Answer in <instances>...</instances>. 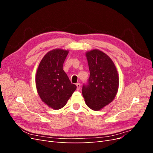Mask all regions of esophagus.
Segmentation results:
<instances>
[{
	"label": "esophagus",
	"instance_id": "1",
	"mask_svg": "<svg viewBox=\"0 0 153 153\" xmlns=\"http://www.w3.org/2000/svg\"><path fill=\"white\" fill-rule=\"evenodd\" d=\"M76 85L77 87V90H80V83H77Z\"/></svg>",
	"mask_w": 153,
	"mask_h": 153
}]
</instances>
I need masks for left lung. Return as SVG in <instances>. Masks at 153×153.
I'll use <instances>...</instances> for the list:
<instances>
[{"label":"left lung","mask_w":153,"mask_h":153,"mask_svg":"<svg viewBox=\"0 0 153 153\" xmlns=\"http://www.w3.org/2000/svg\"><path fill=\"white\" fill-rule=\"evenodd\" d=\"M85 56L90 76L88 85L82 87V95L88 107L98 111L114 100L119 89V75L112 60L102 51L91 50Z\"/></svg>","instance_id":"1"}]
</instances>
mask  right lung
Listing matches in <instances>:
<instances>
[{"mask_svg":"<svg viewBox=\"0 0 153 153\" xmlns=\"http://www.w3.org/2000/svg\"><path fill=\"white\" fill-rule=\"evenodd\" d=\"M68 50L55 48L41 59L36 75L37 91L42 101L54 110L65 106L76 89L63 70Z\"/></svg>","mask_w":153,"mask_h":153,"instance_id":"add662e5","label":"right lung"}]
</instances>
